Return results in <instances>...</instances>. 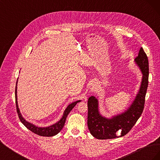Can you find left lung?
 Wrapping results in <instances>:
<instances>
[{"instance_id": "obj_1", "label": "left lung", "mask_w": 160, "mask_h": 160, "mask_svg": "<svg viewBox=\"0 0 160 160\" xmlns=\"http://www.w3.org/2000/svg\"><path fill=\"white\" fill-rule=\"evenodd\" d=\"M134 61L141 70L142 79L136 96L126 110L113 115L111 118H105L100 113L98 98L94 96L89 98L88 125L91 134L94 138L108 139L124 136L141 116L144 108L149 77L148 59L142 47Z\"/></svg>"}]
</instances>
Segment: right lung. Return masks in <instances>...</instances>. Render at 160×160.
<instances>
[{
  "mask_svg": "<svg viewBox=\"0 0 160 160\" xmlns=\"http://www.w3.org/2000/svg\"><path fill=\"white\" fill-rule=\"evenodd\" d=\"M17 82H18V79L17 81L16 88H15V99H16V106H17V110L18 118L20 119L22 123L25 125L28 129H29L32 132L35 133L38 135H41V136L52 137L57 135V133H59L61 132V130L62 129V128L64 127L67 117L70 113V111L75 107L77 103L81 102V100H78L70 103L65 109L63 115H62L61 119L59 121V122L55 123V124H52L50 125V126H48V127H43V128L38 127V126H36L35 125L27 122V121L22 117L20 112V110H19L18 105V101H17Z\"/></svg>",
  "mask_w": 160,
  "mask_h": 160,
  "instance_id": "1",
  "label": "right lung"
}]
</instances>
